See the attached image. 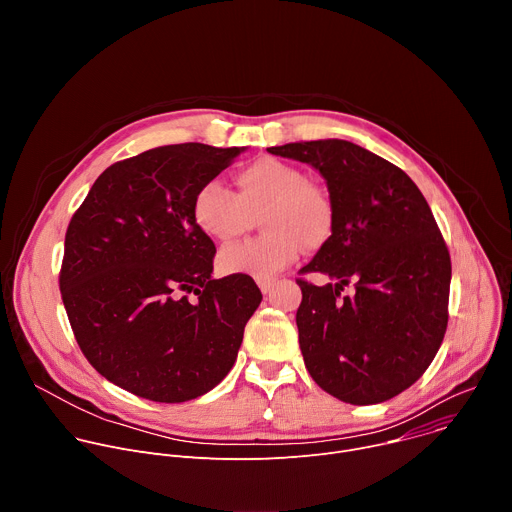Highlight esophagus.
Returning <instances> with one entry per match:
<instances>
[{"label":"esophagus","mask_w":512,"mask_h":512,"mask_svg":"<svg viewBox=\"0 0 512 512\" xmlns=\"http://www.w3.org/2000/svg\"><path fill=\"white\" fill-rule=\"evenodd\" d=\"M257 285H259V289L263 291V294H269V291L275 285V279H257Z\"/></svg>","instance_id":"34e87169"}]
</instances>
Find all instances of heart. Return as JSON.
<instances>
[{
    "label": "heart",
    "instance_id": "heart-1",
    "mask_svg": "<svg viewBox=\"0 0 512 512\" xmlns=\"http://www.w3.org/2000/svg\"><path fill=\"white\" fill-rule=\"evenodd\" d=\"M237 194L221 182H206L192 200L196 227L214 241L241 237L259 215L263 237L229 245L218 253V265L231 275L271 279L294 263L304 245L324 247L336 225V210L330 194L308 182L294 164L275 158H259L237 176Z\"/></svg>",
    "mask_w": 512,
    "mask_h": 512
}]
</instances>
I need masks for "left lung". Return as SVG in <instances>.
Wrapping results in <instances>:
<instances>
[{
    "instance_id": "1",
    "label": "left lung",
    "mask_w": 512,
    "mask_h": 512,
    "mask_svg": "<svg viewBox=\"0 0 512 512\" xmlns=\"http://www.w3.org/2000/svg\"><path fill=\"white\" fill-rule=\"evenodd\" d=\"M316 168L336 210L330 241L298 279L300 348L312 379L332 397L375 405L409 389L431 364L448 326L452 261L415 182L344 139L267 148ZM355 283L352 297L339 298Z\"/></svg>"
}]
</instances>
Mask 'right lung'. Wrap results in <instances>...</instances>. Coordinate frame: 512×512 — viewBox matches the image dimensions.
I'll use <instances>...</instances> for the list:
<instances>
[{
    "mask_svg": "<svg viewBox=\"0 0 512 512\" xmlns=\"http://www.w3.org/2000/svg\"><path fill=\"white\" fill-rule=\"evenodd\" d=\"M245 148L178 143L109 166L72 214L60 294L75 338L113 385L158 403L196 399L237 360L261 304L249 275L212 279L198 188Z\"/></svg>",
    "mask_w": 512,
    "mask_h": 512,
    "instance_id": "obj_1",
    "label": "right lung"
}]
</instances>
